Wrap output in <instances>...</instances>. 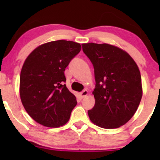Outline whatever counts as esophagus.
I'll return each instance as SVG.
<instances>
[{
    "label": "esophagus",
    "instance_id": "obj_1",
    "mask_svg": "<svg viewBox=\"0 0 160 160\" xmlns=\"http://www.w3.org/2000/svg\"><path fill=\"white\" fill-rule=\"evenodd\" d=\"M88 95V91L87 90H83L80 93V96L81 98H83L84 97H86Z\"/></svg>",
    "mask_w": 160,
    "mask_h": 160
}]
</instances>
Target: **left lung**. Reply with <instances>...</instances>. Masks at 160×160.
<instances>
[{
    "label": "left lung",
    "mask_w": 160,
    "mask_h": 160,
    "mask_svg": "<svg viewBox=\"0 0 160 160\" xmlns=\"http://www.w3.org/2000/svg\"><path fill=\"white\" fill-rule=\"evenodd\" d=\"M82 47L94 68L95 103L88 111L89 119L99 127H120L133 117L141 100L138 68L127 52L114 46L89 43Z\"/></svg>",
    "instance_id": "obj_1"
}]
</instances>
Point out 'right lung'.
Wrapping results in <instances>:
<instances>
[{
  "label": "right lung",
  "mask_w": 160,
  "mask_h": 160,
  "mask_svg": "<svg viewBox=\"0 0 160 160\" xmlns=\"http://www.w3.org/2000/svg\"><path fill=\"white\" fill-rule=\"evenodd\" d=\"M80 49V43L59 40L40 46L25 60L20 74V98L38 123L56 128L69 120L78 102L66 87L64 71Z\"/></svg>",
  "instance_id": "right-lung-1"
}]
</instances>
